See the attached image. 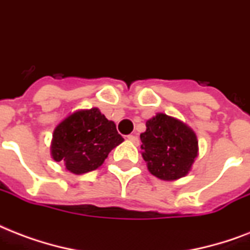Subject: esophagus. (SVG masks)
I'll use <instances>...</instances> for the list:
<instances>
[{
  "label": "esophagus",
  "mask_w": 250,
  "mask_h": 250,
  "mask_svg": "<svg viewBox=\"0 0 250 250\" xmlns=\"http://www.w3.org/2000/svg\"><path fill=\"white\" fill-rule=\"evenodd\" d=\"M127 139H129L130 142L135 143V145H138V137H137L135 134H129L127 135Z\"/></svg>",
  "instance_id": "34e87169"
}]
</instances>
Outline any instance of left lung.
Here are the masks:
<instances>
[{
  "label": "left lung",
  "mask_w": 250,
  "mask_h": 250,
  "mask_svg": "<svg viewBox=\"0 0 250 250\" xmlns=\"http://www.w3.org/2000/svg\"><path fill=\"white\" fill-rule=\"evenodd\" d=\"M141 141L148 171L162 180L188 175L198 152V141L190 127L163 113L147 121Z\"/></svg>",
  "instance_id": "8db88e82"
}]
</instances>
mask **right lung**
I'll return each mask as SVG.
<instances>
[{
	"label": "right lung",
	"instance_id": "1",
	"mask_svg": "<svg viewBox=\"0 0 250 250\" xmlns=\"http://www.w3.org/2000/svg\"><path fill=\"white\" fill-rule=\"evenodd\" d=\"M124 138L113 121L98 108L78 111L59 124L53 131L52 156L75 175L94 171Z\"/></svg>",
	"mask_w": 250,
	"mask_h": 250
}]
</instances>
